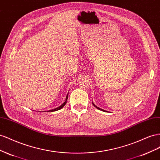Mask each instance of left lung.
Wrapping results in <instances>:
<instances>
[{"label":"left lung","instance_id":"8db88e82","mask_svg":"<svg viewBox=\"0 0 160 160\" xmlns=\"http://www.w3.org/2000/svg\"><path fill=\"white\" fill-rule=\"evenodd\" d=\"M92 104H93V105H94V107H95L96 108H98V109H99V110H100V111H104V110H102V109H101V108H98V107H97V106H95L94 105V104L92 103Z\"/></svg>","mask_w":160,"mask_h":160}]
</instances>
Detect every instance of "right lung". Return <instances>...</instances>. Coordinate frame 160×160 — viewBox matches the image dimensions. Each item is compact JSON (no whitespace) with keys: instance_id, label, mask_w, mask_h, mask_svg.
<instances>
[{"instance_id":"1","label":"right lung","mask_w":160,"mask_h":160,"mask_svg":"<svg viewBox=\"0 0 160 160\" xmlns=\"http://www.w3.org/2000/svg\"><path fill=\"white\" fill-rule=\"evenodd\" d=\"M68 95H67V97H66V101L63 102L61 106H60L59 107H58V108H54V109H52V110H50V111H49V112H53V111H58V110H60V109H61L62 108H63V107L65 106V104H66V102H67V100H68Z\"/></svg>"}]
</instances>
